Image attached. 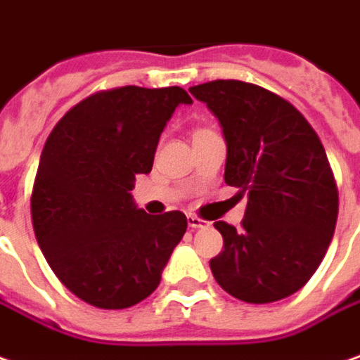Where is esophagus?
<instances>
[{"label":"esophagus","instance_id":"obj_1","mask_svg":"<svg viewBox=\"0 0 360 360\" xmlns=\"http://www.w3.org/2000/svg\"><path fill=\"white\" fill-rule=\"evenodd\" d=\"M188 226H190L192 230H202V228H208L210 221L198 218V216H194V214H190V216H188Z\"/></svg>","mask_w":360,"mask_h":360}]
</instances>
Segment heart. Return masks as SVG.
<instances>
[{"mask_svg":"<svg viewBox=\"0 0 360 360\" xmlns=\"http://www.w3.org/2000/svg\"><path fill=\"white\" fill-rule=\"evenodd\" d=\"M198 132H204V130H198ZM198 132H196V134H198Z\"/></svg>","mask_w":360,"mask_h":360,"instance_id":"heart-1","label":"heart"}]
</instances>
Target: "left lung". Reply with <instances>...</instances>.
I'll use <instances>...</instances> for the list:
<instances>
[{
    "label": "left lung",
    "mask_w": 360,
    "mask_h": 360,
    "mask_svg": "<svg viewBox=\"0 0 360 360\" xmlns=\"http://www.w3.org/2000/svg\"><path fill=\"white\" fill-rule=\"evenodd\" d=\"M190 93L221 124L226 184L248 196L242 230L214 224L224 250L210 269L224 291L245 303L289 297L317 271L339 214V190L319 136L289 101L264 86L219 79Z\"/></svg>",
    "instance_id": "1"
}]
</instances>
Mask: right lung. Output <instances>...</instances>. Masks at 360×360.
<instances>
[{"instance_id":"add662e5","label":"right lung","mask_w":360,"mask_h":360,"mask_svg":"<svg viewBox=\"0 0 360 360\" xmlns=\"http://www.w3.org/2000/svg\"><path fill=\"white\" fill-rule=\"evenodd\" d=\"M180 86H117L83 98L51 130L31 192L41 252L63 285L98 309H127L158 287L186 216H150L132 202L148 174Z\"/></svg>"}]
</instances>
